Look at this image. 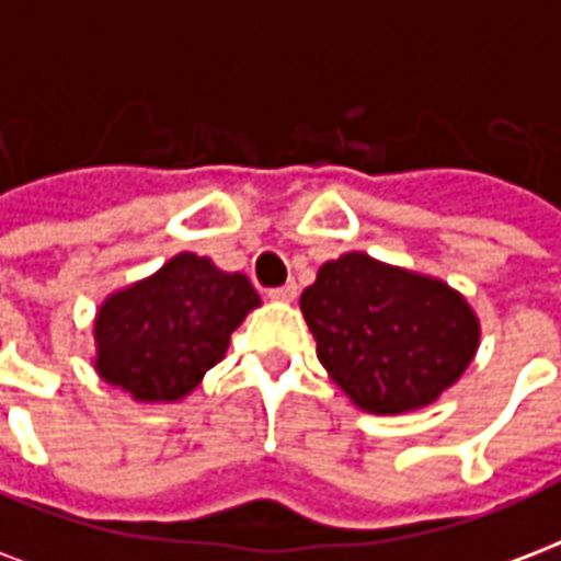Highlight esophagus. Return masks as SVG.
Wrapping results in <instances>:
<instances>
[{
  "label": "esophagus",
  "instance_id": "34e87169",
  "mask_svg": "<svg viewBox=\"0 0 561 561\" xmlns=\"http://www.w3.org/2000/svg\"><path fill=\"white\" fill-rule=\"evenodd\" d=\"M267 297L276 299V302H294V297H297V285L288 282V285H282V288H271L267 290Z\"/></svg>",
  "mask_w": 561,
  "mask_h": 561
}]
</instances>
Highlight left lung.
Instances as JSON below:
<instances>
[{
    "mask_svg": "<svg viewBox=\"0 0 561 561\" xmlns=\"http://www.w3.org/2000/svg\"><path fill=\"white\" fill-rule=\"evenodd\" d=\"M320 365L365 412L435 403L480 347V320L447 282L347 252L299 297Z\"/></svg>",
    "mask_w": 561,
    "mask_h": 561,
    "instance_id": "1",
    "label": "left lung"
}]
</instances>
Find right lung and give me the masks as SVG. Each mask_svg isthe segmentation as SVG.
<instances>
[{
  "instance_id": "1",
  "label": "right lung",
  "mask_w": 561,
  "mask_h": 561,
  "mask_svg": "<svg viewBox=\"0 0 561 561\" xmlns=\"http://www.w3.org/2000/svg\"><path fill=\"white\" fill-rule=\"evenodd\" d=\"M255 306L262 299L243 273L179 252L102 302L93 367L138 403H176L226 356L229 337Z\"/></svg>"
}]
</instances>
